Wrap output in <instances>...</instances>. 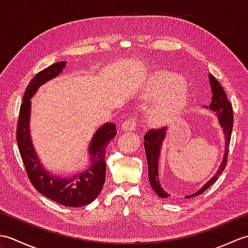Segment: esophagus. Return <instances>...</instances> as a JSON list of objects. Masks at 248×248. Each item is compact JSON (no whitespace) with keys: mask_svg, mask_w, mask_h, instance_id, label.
Here are the masks:
<instances>
[{"mask_svg":"<svg viewBox=\"0 0 248 248\" xmlns=\"http://www.w3.org/2000/svg\"><path fill=\"white\" fill-rule=\"evenodd\" d=\"M136 124H136L135 119H128L123 124L121 128H123L124 131H133L136 127Z\"/></svg>","mask_w":248,"mask_h":248,"instance_id":"esophagus-1","label":"esophagus"}]
</instances>
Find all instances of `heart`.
Wrapping results in <instances>:
<instances>
[{
	"instance_id": "b5f03b06",
	"label": "heart",
	"mask_w": 248,
	"mask_h": 248,
	"mask_svg": "<svg viewBox=\"0 0 248 248\" xmlns=\"http://www.w3.org/2000/svg\"><path fill=\"white\" fill-rule=\"evenodd\" d=\"M180 82V78L171 72L160 71L155 73L146 82L140 91V98L155 100L147 113L148 123L152 125H162L170 121L186 103L187 89Z\"/></svg>"
}]
</instances>
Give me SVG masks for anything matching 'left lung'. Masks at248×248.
Returning <instances> with one entry per match:
<instances>
[{"instance_id": "1", "label": "left lung", "mask_w": 248, "mask_h": 248, "mask_svg": "<svg viewBox=\"0 0 248 248\" xmlns=\"http://www.w3.org/2000/svg\"><path fill=\"white\" fill-rule=\"evenodd\" d=\"M210 78V85H211V92H212V101L208 107L204 105V108H209L212 112H215L217 115V118L219 121L220 127L223 129V132L225 135V154L223 156V161L220 163L217 171L215 175L210 179V180L203 184V186L199 189L198 192L195 194L188 195L186 198H191L198 196L202 193H203L205 189H208L212 184L217 180L220 173L225 170L226 165H227L228 160V151H229V145H230V139H231V132H232L233 128V113H232V105L228 101L227 94H226L224 88L220 85L219 82L212 75H209ZM167 132V128H160V129H151L147 132L144 136V147L147 157V163H148V178L149 182L151 184L152 188L155 189L156 195L161 198H167L170 197V194L164 191V188L161 186V183L159 180V162L160 152L162 148L163 140H165Z\"/></svg>"}]
</instances>
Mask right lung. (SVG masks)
Instances as JSON below:
<instances>
[{
    "mask_svg": "<svg viewBox=\"0 0 248 248\" xmlns=\"http://www.w3.org/2000/svg\"><path fill=\"white\" fill-rule=\"evenodd\" d=\"M65 66L66 62H55L37 73L29 83L19 112L17 143L26 173L37 191L57 203L78 208L93 202L101 192L107 172L105 150L117 131L116 124L110 123L104 124L96 131L88 148L91 165L83 171L71 177L61 178L45 170L31 140V99L37 89L59 76Z\"/></svg>",
    "mask_w": 248,
    "mask_h": 248,
    "instance_id": "add662e5",
    "label": "right lung"
}]
</instances>
